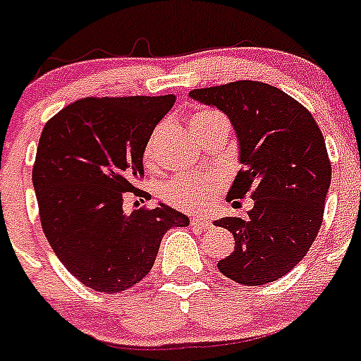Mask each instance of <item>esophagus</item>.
<instances>
[{
	"mask_svg": "<svg viewBox=\"0 0 361 361\" xmlns=\"http://www.w3.org/2000/svg\"><path fill=\"white\" fill-rule=\"evenodd\" d=\"M190 224H192V226L201 228V230H210V228H212V222L207 221V219H201V217H192Z\"/></svg>",
	"mask_w": 361,
	"mask_h": 361,
	"instance_id": "obj_1",
	"label": "esophagus"
}]
</instances>
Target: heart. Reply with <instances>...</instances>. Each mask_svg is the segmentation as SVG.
Listing matches in <instances>:
<instances>
[{
	"label": "heart",
	"instance_id": "1",
	"mask_svg": "<svg viewBox=\"0 0 361 361\" xmlns=\"http://www.w3.org/2000/svg\"><path fill=\"white\" fill-rule=\"evenodd\" d=\"M219 119H224V117L217 110L204 109L194 114L190 123L194 131H201ZM160 130L161 128L158 126L144 146V161L149 167L154 165V160H157L154 158V146H157ZM217 190V178L204 176V174H188V176H176L167 181L161 188V197H164L165 203H169L174 208H181V210H207L214 204Z\"/></svg>",
	"mask_w": 361,
	"mask_h": 361
}]
</instances>
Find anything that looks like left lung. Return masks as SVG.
<instances>
[{
	"label": "left lung",
	"instance_id": "left-lung-1",
	"mask_svg": "<svg viewBox=\"0 0 361 361\" xmlns=\"http://www.w3.org/2000/svg\"><path fill=\"white\" fill-rule=\"evenodd\" d=\"M230 117L244 164L226 200L251 194L247 217H222L215 226L235 237V251L217 264L226 278L267 285L290 272L317 238L331 181L324 137L299 101L264 82L238 80L190 90Z\"/></svg>",
	"mask_w": 361,
	"mask_h": 361
}]
</instances>
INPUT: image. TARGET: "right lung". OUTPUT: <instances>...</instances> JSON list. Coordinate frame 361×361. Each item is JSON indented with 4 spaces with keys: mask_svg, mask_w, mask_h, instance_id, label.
Wrapping results in <instances>:
<instances>
[{
    "mask_svg": "<svg viewBox=\"0 0 361 361\" xmlns=\"http://www.w3.org/2000/svg\"><path fill=\"white\" fill-rule=\"evenodd\" d=\"M176 96L83 97L46 123L33 164L40 226L74 278L103 294L140 281L154 264L165 231L187 226L173 208L126 214V192L137 181L142 154Z\"/></svg>",
    "mask_w": 361,
    "mask_h": 361,
    "instance_id": "obj_1",
    "label": "right lung"
}]
</instances>
